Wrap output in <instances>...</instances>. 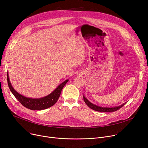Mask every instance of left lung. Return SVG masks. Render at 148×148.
Wrapping results in <instances>:
<instances>
[{
  "mask_svg": "<svg viewBox=\"0 0 148 148\" xmlns=\"http://www.w3.org/2000/svg\"><path fill=\"white\" fill-rule=\"evenodd\" d=\"M83 99H84V101L85 102V103L87 104V106L89 107L92 108V110H94L97 112H112L117 111L119 109H120V108L121 107H122L126 103H125L123 104H122L121 106H119L118 107H101L97 106L94 104L91 103L84 96H83Z\"/></svg>",
  "mask_w": 148,
  "mask_h": 148,
  "instance_id": "1",
  "label": "left lung"
}]
</instances>
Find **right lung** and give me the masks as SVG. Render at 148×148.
<instances>
[{
  "instance_id": "add662e5",
  "label": "right lung",
  "mask_w": 148,
  "mask_h": 148,
  "mask_svg": "<svg viewBox=\"0 0 148 148\" xmlns=\"http://www.w3.org/2000/svg\"><path fill=\"white\" fill-rule=\"evenodd\" d=\"M7 80H8V84L9 88L11 91V92L12 93V94L14 95V97L16 98V99L23 106L29 108V109L33 110H44L53 106L57 102L58 99L60 97L62 89H63L66 83L68 82V80L64 81L49 95L43 98H41L34 99V98H26L24 96H23L20 94H18L17 91H15L14 90V89L12 88V85L11 84V83L10 82L8 73H7Z\"/></svg>"
}]
</instances>
